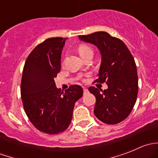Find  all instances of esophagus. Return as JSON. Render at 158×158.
I'll list each match as a JSON object with an SVG mask.
<instances>
[{
  "mask_svg": "<svg viewBox=\"0 0 158 158\" xmlns=\"http://www.w3.org/2000/svg\"><path fill=\"white\" fill-rule=\"evenodd\" d=\"M83 91H84V95H85V94H87L89 92L88 89L86 88H83Z\"/></svg>",
  "mask_w": 158,
  "mask_h": 158,
  "instance_id": "obj_1",
  "label": "esophagus"
}]
</instances>
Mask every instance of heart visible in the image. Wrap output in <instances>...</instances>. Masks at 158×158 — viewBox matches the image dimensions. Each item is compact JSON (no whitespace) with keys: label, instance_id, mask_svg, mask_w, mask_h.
I'll return each instance as SVG.
<instances>
[{"label":"heart","instance_id":"1","mask_svg":"<svg viewBox=\"0 0 158 158\" xmlns=\"http://www.w3.org/2000/svg\"><path fill=\"white\" fill-rule=\"evenodd\" d=\"M78 51H79V53L80 54V56L82 58H84L89 53H93L92 49L89 46L86 45V44H81V45H79V47H78Z\"/></svg>","mask_w":158,"mask_h":158}]
</instances>
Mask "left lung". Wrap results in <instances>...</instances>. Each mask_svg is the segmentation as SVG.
I'll return each mask as SVG.
<instances>
[{
    "mask_svg": "<svg viewBox=\"0 0 158 158\" xmlns=\"http://www.w3.org/2000/svg\"><path fill=\"white\" fill-rule=\"evenodd\" d=\"M79 37L99 49L102 63L95 82L108 85L105 90L94 86L89 88L96 98L94 114L108 125L120 123L131 112L138 96V78L135 59L123 41L106 32H95Z\"/></svg>",
    "mask_w": 158,
    "mask_h": 158,
    "instance_id": "obj_1",
    "label": "left lung"
}]
</instances>
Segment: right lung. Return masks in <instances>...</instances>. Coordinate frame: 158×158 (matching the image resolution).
I'll return each instance as SVG.
<instances>
[{"mask_svg": "<svg viewBox=\"0 0 158 158\" xmlns=\"http://www.w3.org/2000/svg\"><path fill=\"white\" fill-rule=\"evenodd\" d=\"M63 37L48 38L28 56L23 69L20 94L29 120L40 131L49 135L63 132L73 118L75 103L83 89L72 85L65 92L56 87L54 78L60 72Z\"/></svg>", "mask_w": 158, "mask_h": 158, "instance_id": "1", "label": "right lung"}]
</instances>
